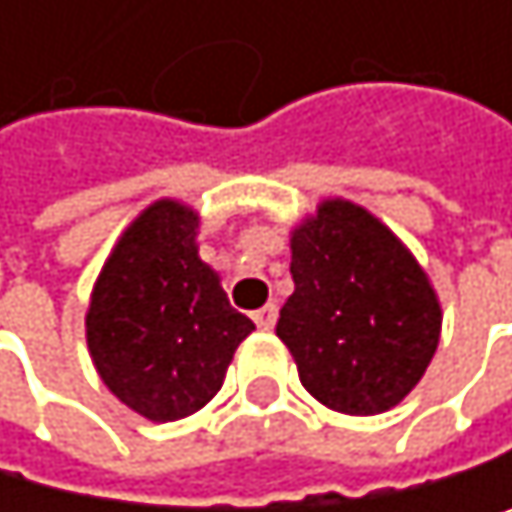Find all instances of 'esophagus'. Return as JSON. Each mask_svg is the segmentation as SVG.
<instances>
[{
	"label": "esophagus",
	"instance_id": "1",
	"mask_svg": "<svg viewBox=\"0 0 512 512\" xmlns=\"http://www.w3.org/2000/svg\"><path fill=\"white\" fill-rule=\"evenodd\" d=\"M276 316H279V307H276V304H267V307H261L258 313H254V325L264 328V331H270V328L276 325Z\"/></svg>",
	"mask_w": 512,
	"mask_h": 512
}]
</instances>
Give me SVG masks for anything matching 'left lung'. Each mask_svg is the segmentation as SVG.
<instances>
[{
  "label": "left lung",
  "mask_w": 512,
  "mask_h": 512,
  "mask_svg": "<svg viewBox=\"0 0 512 512\" xmlns=\"http://www.w3.org/2000/svg\"><path fill=\"white\" fill-rule=\"evenodd\" d=\"M291 279L276 334L310 396L344 415H381L415 390L442 310L421 264L375 214L325 199L291 233Z\"/></svg>",
  "instance_id": "1"
}]
</instances>
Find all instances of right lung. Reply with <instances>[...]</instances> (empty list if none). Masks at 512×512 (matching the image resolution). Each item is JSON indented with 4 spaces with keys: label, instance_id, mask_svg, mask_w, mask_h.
<instances>
[{
    "label": "right lung",
    "instance_id": "1",
    "mask_svg": "<svg viewBox=\"0 0 512 512\" xmlns=\"http://www.w3.org/2000/svg\"><path fill=\"white\" fill-rule=\"evenodd\" d=\"M199 214L159 199L116 242L85 316L110 393L150 421H178L221 390L254 322L236 313L196 248Z\"/></svg>",
    "mask_w": 512,
    "mask_h": 512
}]
</instances>
